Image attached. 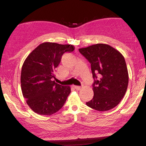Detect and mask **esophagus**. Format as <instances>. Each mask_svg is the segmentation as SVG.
Returning <instances> with one entry per match:
<instances>
[{"label":"esophagus","mask_w":146,"mask_h":146,"mask_svg":"<svg viewBox=\"0 0 146 146\" xmlns=\"http://www.w3.org/2000/svg\"><path fill=\"white\" fill-rule=\"evenodd\" d=\"M73 88L76 90H81V88H82L80 86H73Z\"/></svg>","instance_id":"1"}]
</instances>
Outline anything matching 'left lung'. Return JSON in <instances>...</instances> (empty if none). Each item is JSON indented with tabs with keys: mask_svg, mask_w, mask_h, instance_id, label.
Wrapping results in <instances>:
<instances>
[{
	"mask_svg": "<svg viewBox=\"0 0 146 146\" xmlns=\"http://www.w3.org/2000/svg\"><path fill=\"white\" fill-rule=\"evenodd\" d=\"M78 50L90 62L95 79L93 99L86 102V105L100 111L114 108L125 95L129 81L123 56L117 49L106 44H93Z\"/></svg>",
	"mask_w": 146,
	"mask_h": 146,
	"instance_id": "8db88e82",
	"label": "left lung"
}]
</instances>
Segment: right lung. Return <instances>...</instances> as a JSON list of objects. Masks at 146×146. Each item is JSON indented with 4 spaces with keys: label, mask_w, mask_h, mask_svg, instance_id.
I'll list each match as a JSON object with an SVG mask.
<instances>
[{
    "label": "right lung",
    "mask_w": 146,
    "mask_h": 146,
    "mask_svg": "<svg viewBox=\"0 0 146 146\" xmlns=\"http://www.w3.org/2000/svg\"><path fill=\"white\" fill-rule=\"evenodd\" d=\"M74 49L75 47L71 44L44 42L24 60L21 70V90L27 104L35 113L51 115L62 108L71 88L53 80L55 78L54 72L63 54Z\"/></svg>",
    "instance_id": "right-lung-1"
}]
</instances>
